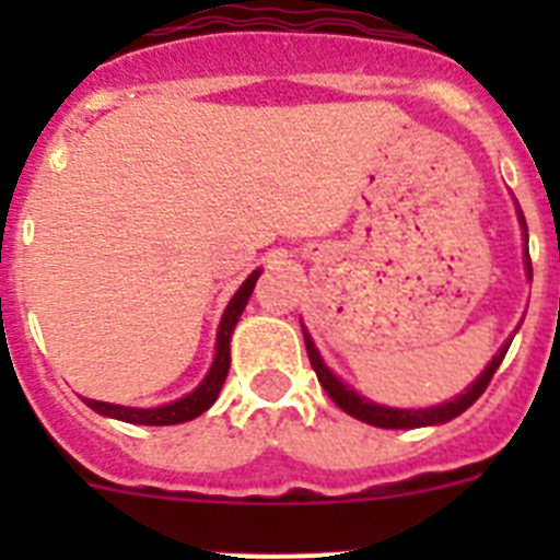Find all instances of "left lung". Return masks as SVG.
<instances>
[{
	"label": "left lung",
	"instance_id": "8db88e82",
	"mask_svg": "<svg viewBox=\"0 0 560 560\" xmlns=\"http://www.w3.org/2000/svg\"><path fill=\"white\" fill-rule=\"evenodd\" d=\"M518 215H522V210H518ZM522 226H524V215H522ZM527 230V226H524ZM527 275H530L533 280V266H530V255H527ZM305 350H308V359H311V368H314L316 378H319V384L325 387V393L330 395V400H334L336 407L341 409V412L353 415V418L364 420V423H370V427H381V429H418V427H432V423H446V420L457 418V415H463L465 409L471 407L474 400L479 398V395L488 389V384H491L493 373L499 370V364H502L504 353H508V345H504L502 350L497 353V359L485 368V373L479 375L477 381H474L471 387L465 389L463 395H457L454 400H448V404H440V407H432V409H389V407H378V404H373V400L361 398L359 393H353V389H348L345 384H341L339 378H336L334 373H330L328 368L323 364V359H319V353H316L314 341H311V336L305 334Z\"/></svg>",
	"mask_w": 560,
	"mask_h": 560
}]
</instances>
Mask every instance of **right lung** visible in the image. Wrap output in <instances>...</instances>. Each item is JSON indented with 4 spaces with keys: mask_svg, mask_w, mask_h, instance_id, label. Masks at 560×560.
<instances>
[{
    "mask_svg": "<svg viewBox=\"0 0 560 560\" xmlns=\"http://www.w3.org/2000/svg\"><path fill=\"white\" fill-rule=\"evenodd\" d=\"M257 277L260 271H252L246 277V283L235 291V296L226 305L224 316H221L219 325V345H215V361H212L210 373L207 378L201 381L199 387L192 389L187 398L173 400L167 407H156V409H131V407H117V404H103V400H86V407L95 409L97 415H106V418H117L126 420V423H140V427H171V423H185V420L199 418L201 412L215 404L219 398L221 387H224L226 373H230V339H232V328L237 325V316L244 314L246 303H249L252 291H255Z\"/></svg>",
    "mask_w": 560,
    "mask_h": 560,
    "instance_id": "right-lung-1",
    "label": "right lung"
}]
</instances>
